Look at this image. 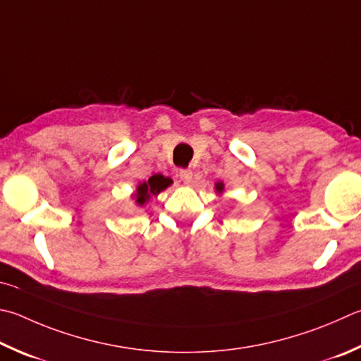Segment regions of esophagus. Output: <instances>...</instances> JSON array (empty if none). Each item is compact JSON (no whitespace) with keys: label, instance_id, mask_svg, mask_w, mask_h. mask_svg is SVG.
Returning <instances> with one entry per match:
<instances>
[{"label":"esophagus","instance_id":"esophagus-1","mask_svg":"<svg viewBox=\"0 0 361 361\" xmlns=\"http://www.w3.org/2000/svg\"><path fill=\"white\" fill-rule=\"evenodd\" d=\"M178 176H180V180L185 183V185H189V183H191V180H192V172H191V170H188V169H183V170H180Z\"/></svg>","mask_w":361,"mask_h":361}]
</instances>
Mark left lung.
<instances>
[{
  "instance_id": "1",
  "label": "left lung",
  "mask_w": 361,
  "mask_h": 361,
  "mask_svg": "<svg viewBox=\"0 0 361 361\" xmlns=\"http://www.w3.org/2000/svg\"><path fill=\"white\" fill-rule=\"evenodd\" d=\"M214 192L216 194H222V192H224V183H222V181H218V183H216V185H214Z\"/></svg>"
}]
</instances>
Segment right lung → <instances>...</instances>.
Here are the masks:
<instances>
[{"label":"right lung","mask_w":361,"mask_h":361,"mask_svg":"<svg viewBox=\"0 0 361 361\" xmlns=\"http://www.w3.org/2000/svg\"><path fill=\"white\" fill-rule=\"evenodd\" d=\"M172 185V180L166 178L162 175H153L149 176L148 181H142L137 185L135 192L133 194V199L139 207H145L152 197H158V194L162 192Z\"/></svg>","instance_id":"1"}]
</instances>
